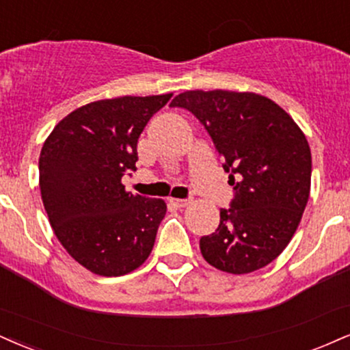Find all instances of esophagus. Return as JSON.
I'll use <instances>...</instances> for the list:
<instances>
[{
	"label": "esophagus",
	"instance_id": "obj_1",
	"mask_svg": "<svg viewBox=\"0 0 350 350\" xmlns=\"http://www.w3.org/2000/svg\"><path fill=\"white\" fill-rule=\"evenodd\" d=\"M170 202L172 205H176L178 208H183V207H187L189 204H192V197H189V199H170Z\"/></svg>",
	"mask_w": 350,
	"mask_h": 350
}]
</instances>
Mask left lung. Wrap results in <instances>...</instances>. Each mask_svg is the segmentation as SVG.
Returning <instances> with one entry per match:
<instances>
[{
    "label": "left lung",
    "instance_id": "obj_1",
    "mask_svg": "<svg viewBox=\"0 0 350 350\" xmlns=\"http://www.w3.org/2000/svg\"><path fill=\"white\" fill-rule=\"evenodd\" d=\"M171 107L192 112L230 172L233 199L215 233L200 238L210 266L250 273L287 247L310 197L311 151L280 106L254 92L186 91Z\"/></svg>",
    "mask_w": 350,
    "mask_h": 350
}]
</instances>
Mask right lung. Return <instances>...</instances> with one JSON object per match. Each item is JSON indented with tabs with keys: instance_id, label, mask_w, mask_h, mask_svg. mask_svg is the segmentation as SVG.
<instances>
[{
	"instance_id": "add662e5",
	"label": "right lung",
	"mask_w": 350,
	"mask_h": 350,
	"mask_svg": "<svg viewBox=\"0 0 350 350\" xmlns=\"http://www.w3.org/2000/svg\"><path fill=\"white\" fill-rule=\"evenodd\" d=\"M171 96L86 104L58 122L42 146L45 212L62 246L88 271L124 275L153 250L166 204L127 192L122 178L137 170L138 138Z\"/></svg>"
}]
</instances>
